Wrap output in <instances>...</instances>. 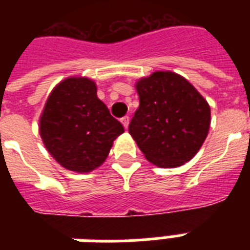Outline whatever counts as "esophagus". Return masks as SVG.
I'll return each mask as SVG.
<instances>
[{
    "label": "esophagus",
    "mask_w": 250,
    "mask_h": 250,
    "mask_svg": "<svg viewBox=\"0 0 250 250\" xmlns=\"http://www.w3.org/2000/svg\"><path fill=\"white\" fill-rule=\"evenodd\" d=\"M121 122H122V125H125V128H127V127H128V125H129V117H127V115H125V117L122 118Z\"/></svg>",
    "instance_id": "34e87169"
}]
</instances>
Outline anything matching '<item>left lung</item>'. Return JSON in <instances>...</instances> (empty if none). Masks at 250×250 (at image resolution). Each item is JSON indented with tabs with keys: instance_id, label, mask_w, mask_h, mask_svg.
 <instances>
[{
	"instance_id": "1",
	"label": "left lung",
	"mask_w": 250,
	"mask_h": 250,
	"mask_svg": "<svg viewBox=\"0 0 250 250\" xmlns=\"http://www.w3.org/2000/svg\"><path fill=\"white\" fill-rule=\"evenodd\" d=\"M139 109L128 132L145 158L164 168L190 161L210 128V106L183 76L156 71L136 83Z\"/></svg>"
}]
</instances>
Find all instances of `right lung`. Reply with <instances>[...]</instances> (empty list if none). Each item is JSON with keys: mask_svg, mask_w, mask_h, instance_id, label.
I'll list each match as a JSON object with an SVG mask.
<instances>
[{"mask_svg": "<svg viewBox=\"0 0 250 250\" xmlns=\"http://www.w3.org/2000/svg\"><path fill=\"white\" fill-rule=\"evenodd\" d=\"M125 132L88 78H67L52 90L40 117L45 148L64 168L89 172L105 162Z\"/></svg>", "mask_w": 250, "mask_h": 250, "instance_id": "right-lung-1", "label": "right lung"}]
</instances>
